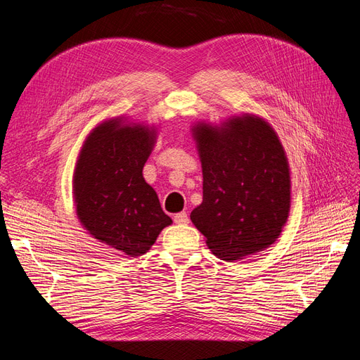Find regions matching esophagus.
<instances>
[{"mask_svg": "<svg viewBox=\"0 0 360 360\" xmlns=\"http://www.w3.org/2000/svg\"><path fill=\"white\" fill-rule=\"evenodd\" d=\"M174 222L179 224V225H184L189 222V216L186 212H181V213H177L176 216H174Z\"/></svg>", "mask_w": 360, "mask_h": 360, "instance_id": "1", "label": "esophagus"}]
</instances>
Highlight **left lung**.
<instances>
[{
	"label": "left lung",
	"mask_w": 360,
	"mask_h": 360,
	"mask_svg": "<svg viewBox=\"0 0 360 360\" xmlns=\"http://www.w3.org/2000/svg\"><path fill=\"white\" fill-rule=\"evenodd\" d=\"M202 165V202L191 219L225 261L274 243L290 212V171L264 120L234 118L225 127H193Z\"/></svg>",
	"instance_id": "1"
}]
</instances>
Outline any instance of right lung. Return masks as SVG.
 <instances>
[{"mask_svg": "<svg viewBox=\"0 0 360 360\" xmlns=\"http://www.w3.org/2000/svg\"><path fill=\"white\" fill-rule=\"evenodd\" d=\"M155 134L111 120L86 138L73 188L79 221L94 238L127 255H143L172 221L143 177Z\"/></svg>", "mask_w": 360, "mask_h": 360, "instance_id": "right-lung-1", "label": "right lung"}]
</instances>
